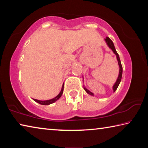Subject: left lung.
Masks as SVG:
<instances>
[{
    "label": "left lung",
    "mask_w": 148,
    "mask_h": 148,
    "mask_svg": "<svg viewBox=\"0 0 148 148\" xmlns=\"http://www.w3.org/2000/svg\"><path fill=\"white\" fill-rule=\"evenodd\" d=\"M105 41H106V44L108 45V46L111 49L112 51H113L114 54H116V57H117V61H118V64H119V76H118V77H117L116 82V83H115V84L114 85V86H113L114 92H115V91H116V89H117V87H118L119 85L120 84V82H121V80L122 73H123V68H122V65H121V61H120L119 55H118V53H117V51H116V48H115V46H114V45L113 42H112L111 40H110V38H109V37H106V38H105ZM84 89H85V91H86L87 92V93L89 94L90 95H92V96H93V95H94V94L92 93V92H91V91H89L88 89H87L85 87H84Z\"/></svg>",
    "instance_id": "8db88e82"
}]
</instances>
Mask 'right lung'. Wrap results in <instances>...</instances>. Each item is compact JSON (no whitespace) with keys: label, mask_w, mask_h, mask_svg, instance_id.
Wrapping results in <instances>:
<instances>
[{"label":"right lung","mask_w":148,"mask_h":148,"mask_svg":"<svg viewBox=\"0 0 148 148\" xmlns=\"http://www.w3.org/2000/svg\"><path fill=\"white\" fill-rule=\"evenodd\" d=\"M63 88H64V84L62 85V89L61 90V92H59V94L57 95V97H55V98L52 99H50V100H47V101H39V100H37V99H33L35 102H38V103L42 105H49V104H51L52 103H53L56 101H57V100L59 99L60 97H61V95H62V92H63Z\"/></svg>","instance_id":"right-lung-1"}]
</instances>
